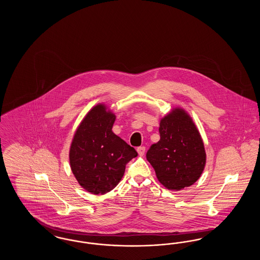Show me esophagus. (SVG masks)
<instances>
[{"label":"esophagus","instance_id":"esophagus-1","mask_svg":"<svg viewBox=\"0 0 260 260\" xmlns=\"http://www.w3.org/2000/svg\"><path fill=\"white\" fill-rule=\"evenodd\" d=\"M136 151H137V153H138L139 156H143L144 153H145V147H144V146H140V147H138V148L136 149Z\"/></svg>","mask_w":260,"mask_h":260}]
</instances>
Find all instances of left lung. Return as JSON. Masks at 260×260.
Returning a JSON list of instances; mask_svg holds the SVG:
<instances>
[{
  "label": "left lung",
  "instance_id": "left-lung-1",
  "mask_svg": "<svg viewBox=\"0 0 260 260\" xmlns=\"http://www.w3.org/2000/svg\"><path fill=\"white\" fill-rule=\"evenodd\" d=\"M159 133L160 140L146 153L158 180L175 191L194 184L205 169L207 156L192 118L185 110L174 108L161 119Z\"/></svg>",
  "mask_w": 260,
  "mask_h": 260
}]
</instances>
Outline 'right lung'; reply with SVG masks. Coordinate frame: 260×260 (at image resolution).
Wrapping results in <instances>:
<instances>
[{
    "label": "right lung",
    "mask_w": 260,
    "mask_h": 260,
    "mask_svg": "<svg viewBox=\"0 0 260 260\" xmlns=\"http://www.w3.org/2000/svg\"><path fill=\"white\" fill-rule=\"evenodd\" d=\"M116 120L104 104L91 108L75 132L69 161L77 181L86 191L103 195L114 189L136 149L112 132Z\"/></svg>",
    "instance_id": "1"
}]
</instances>
